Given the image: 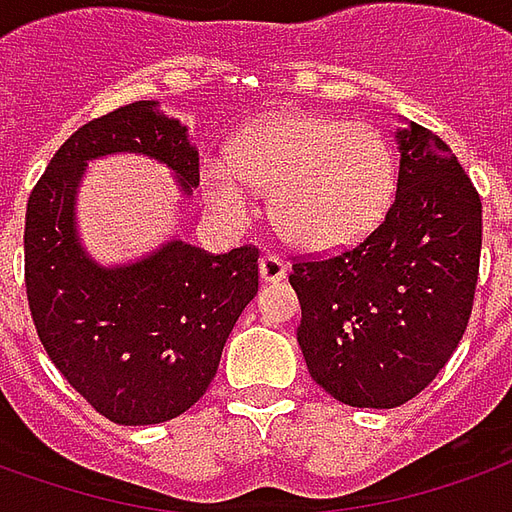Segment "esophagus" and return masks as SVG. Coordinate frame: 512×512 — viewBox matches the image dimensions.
<instances>
[{"mask_svg": "<svg viewBox=\"0 0 512 512\" xmlns=\"http://www.w3.org/2000/svg\"><path fill=\"white\" fill-rule=\"evenodd\" d=\"M287 276V263L279 255L260 257V279L263 282H282Z\"/></svg>", "mask_w": 512, "mask_h": 512, "instance_id": "1", "label": "esophagus"}]
</instances>
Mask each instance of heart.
I'll use <instances>...</instances> for the list:
<instances>
[{"mask_svg": "<svg viewBox=\"0 0 512 512\" xmlns=\"http://www.w3.org/2000/svg\"><path fill=\"white\" fill-rule=\"evenodd\" d=\"M208 206L225 225L255 214V195L271 192L276 227L309 252H333L361 241L388 211L396 160L372 124L317 113H276L233 143L230 157L200 168Z\"/></svg>", "mask_w": 512, "mask_h": 512, "instance_id": "obj_1", "label": "heart"}]
</instances>
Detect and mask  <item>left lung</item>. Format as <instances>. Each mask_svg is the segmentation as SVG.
I'll return each mask as SVG.
<instances>
[{"instance_id": "1", "label": "left lung", "mask_w": 512, "mask_h": 512, "mask_svg": "<svg viewBox=\"0 0 512 512\" xmlns=\"http://www.w3.org/2000/svg\"><path fill=\"white\" fill-rule=\"evenodd\" d=\"M396 143V198L380 225L290 274L312 380L372 410L410 401L448 363L472 314L483 241L478 189L448 143L415 121Z\"/></svg>"}]
</instances>
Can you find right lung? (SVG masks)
<instances>
[{"label": "right lung", "instance_id": "1", "mask_svg": "<svg viewBox=\"0 0 512 512\" xmlns=\"http://www.w3.org/2000/svg\"><path fill=\"white\" fill-rule=\"evenodd\" d=\"M143 154L179 181L200 184L189 130L138 100L64 140L29 195L26 295L34 328L64 380L119 426L179 418L208 391L222 347L257 293V249L211 255L170 238L130 263L102 266L78 233L75 203L89 162Z\"/></svg>", "mask_w": 512, "mask_h": 512}]
</instances>
